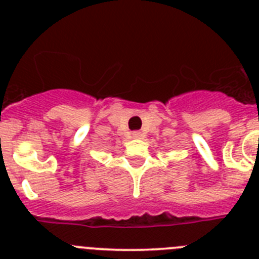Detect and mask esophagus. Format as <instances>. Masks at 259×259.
<instances>
[{"label": "esophagus", "instance_id": "34e87169", "mask_svg": "<svg viewBox=\"0 0 259 259\" xmlns=\"http://www.w3.org/2000/svg\"><path fill=\"white\" fill-rule=\"evenodd\" d=\"M132 136H134L135 139H140V137H141V132H140V131L132 132Z\"/></svg>", "mask_w": 259, "mask_h": 259}]
</instances>
